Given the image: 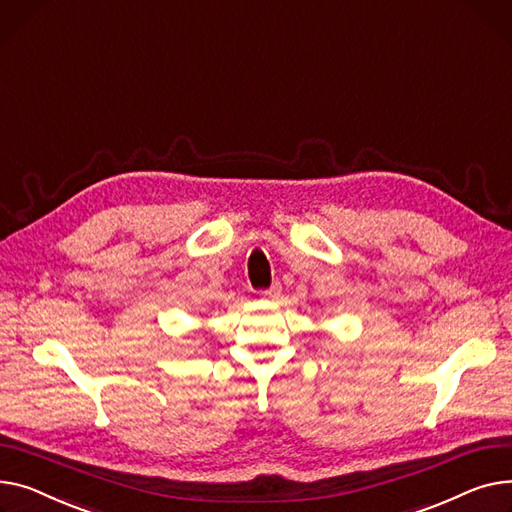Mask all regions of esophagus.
Listing matches in <instances>:
<instances>
[{
    "label": "esophagus",
    "instance_id": "34e87169",
    "mask_svg": "<svg viewBox=\"0 0 512 512\" xmlns=\"http://www.w3.org/2000/svg\"><path fill=\"white\" fill-rule=\"evenodd\" d=\"M281 285L279 283H273V287H270V289H266V291H262L260 293V297L262 299H266V302H275V299H279L281 297Z\"/></svg>",
    "mask_w": 512,
    "mask_h": 512
}]
</instances>
